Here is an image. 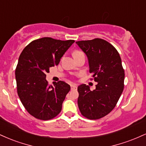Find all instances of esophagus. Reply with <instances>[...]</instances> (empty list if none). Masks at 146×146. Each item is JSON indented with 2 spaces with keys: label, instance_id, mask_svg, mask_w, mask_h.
<instances>
[{
  "label": "esophagus",
  "instance_id": "1",
  "mask_svg": "<svg viewBox=\"0 0 146 146\" xmlns=\"http://www.w3.org/2000/svg\"><path fill=\"white\" fill-rule=\"evenodd\" d=\"M77 88H78V86H77V85L75 84H71V90H75L77 89Z\"/></svg>",
  "mask_w": 146,
  "mask_h": 146
}]
</instances>
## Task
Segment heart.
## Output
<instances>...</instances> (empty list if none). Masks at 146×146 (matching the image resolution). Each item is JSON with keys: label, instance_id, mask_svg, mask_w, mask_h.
Segmentation results:
<instances>
[{"label": "heart", "instance_id": "b5f03b06", "mask_svg": "<svg viewBox=\"0 0 146 146\" xmlns=\"http://www.w3.org/2000/svg\"><path fill=\"white\" fill-rule=\"evenodd\" d=\"M73 57H75V56H80V55H84V53L80 51H75L74 52H73Z\"/></svg>", "mask_w": 146, "mask_h": 146}]
</instances>
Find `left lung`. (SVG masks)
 <instances>
[{
    "label": "left lung",
    "instance_id": "1",
    "mask_svg": "<svg viewBox=\"0 0 146 146\" xmlns=\"http://www.w3.org/2000/svg\"><path fill=\"white\" fill-rule=\"evenodd\" d=\"M86 55L89 72L98 82L95 90L86 84L78 87V104L82 115L89 119H98L110 113L123 92L124 70L118 51L104 40L76 42Z\"/></svg>",
    "mask_w": 146,
    "mask_h": 146
}]
</instances>
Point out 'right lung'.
<instances>
[{
  "label": "right lung",
  "mask_w": 146,
  "mask_h": 146,
  "mask_svg": "<svg viewBox=\"0 0 146 146\" xmlns=\"http://www.w3.org/2000/svg\"><path fill=\"white\" fill-rule=\"evenodd\" d=\"M74 40L40 38L22 51L15 75L18 95L30 115L41 120L54 118L60 113L70 85L63 81L48 84L46 73L58 65Z\"/></svg>",
  "instance_id": "1"
}]
</instances>
